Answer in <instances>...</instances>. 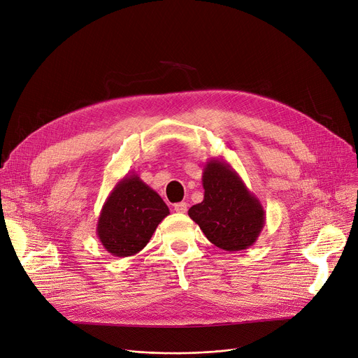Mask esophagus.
<instances>
[{
	"mask_svg": "<svg viewBox=\"0 0 358 358\" xmlns=\"http://www.w3.org/2000/svg\"><path fill=\"white\" fill-rule=\"evenodd\" d=\"M187 209H189V204H187L185 201H181V203H176L174 204V210L177 213H185Z\"/></svg>",
	"mask_w": 358,
	"mask_h": 358,
	"instance_id": "esophagus-1",
	"label": "esophagus"
}]
</instances>
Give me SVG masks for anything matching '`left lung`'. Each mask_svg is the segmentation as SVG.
Segmentation results:
<instances>
[{
	"label": "left lung",
	"mask_w": 358,
	"mask_h": 358,
	"mask_svg": "<svg viewBox=\"0 0 358 358\" xmlns=\"http://www.w3.org/2000/svg\"><path fill=\"white\" fill-rule=\"evenodd\" d=\"M204 199L189 210L203 234L220 250L235 252L254 245L266 224L261 201L247 189L236 171L212 158L203 171Z\"/></svg>",
	"instance_id": "left-lung-1"
}]
</instances>
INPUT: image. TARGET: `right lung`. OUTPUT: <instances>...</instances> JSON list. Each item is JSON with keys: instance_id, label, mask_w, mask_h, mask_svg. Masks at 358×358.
I'll return each instance as SVG.
<instances>
[{"instance_id": "1", "label": "right lung", "mask_w": 358, "mask_h": 358, "mask_svg": "<svg viewBox=\"0 0 358 358\" xmlns=\"http://www.w3.org/2000/svg\"><path fill=\"white\" fill-rule=\"evenodd\" d=\"M169 215L161 196L138 174L123 177L111 190L97 222V236L107 252L131 257L142 251Z\"/></svg>"}]
</instances>
